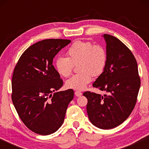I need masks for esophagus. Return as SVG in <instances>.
Returning a JSON list of instances; mask_svg holds the SVG:
<instances>
[{
	"label": "esophagus",
	"instance_id": "esophagus-1",
	"mask_svg": "<svg viewBox=\"0 0 149 149\" xmlns=\"http://www.w3.org/2000/svg\"><path fill=\"white\" fill-rule=\"evenodd\" d=\"M75 95L76 97H80V96L82 95V93H81L80 91H75Z\"/></svg>",
	"mask_w": 149,
	"mask_h": 149
}]
</instances>
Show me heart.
Segmentation results:
<instances>
[{"label":"heart","mask_w":149,"mask_h":149,"mask_svg":"<svg viewBox=\"0 0 149 149\" xmlns=\"http://www.w3.org/2000/svg\"><path fill=\"white\" fill-rule=\"evenodd\" d=\"M68 58L58 57L55 68L59 75L68 77L72 72L74 64H78V74L73 75L65 82L68 88L83 90L89 84L92 74L98 75L104 70L107 62V54L104 47L93 45L90 41H77L68 49Z\"/></svg>","instance_id":"b5f03b06"}]
</instances>
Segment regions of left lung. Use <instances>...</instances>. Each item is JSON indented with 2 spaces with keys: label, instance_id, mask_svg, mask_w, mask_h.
Segmentation results:
<instances>
[{
  "label": "left lung",
  "instance_id": "obj_1",
  "mask_svg": "<svg viewBox=\"0 0 149 149\" xmlns=\"http://www.w3.org/2000/svg\"><path fill=\"white\" fill-rule=\"evenodd\" d=\"M107 43V62L93 86L107 95L86 91L87 112L90 122L102 130L117 127L134 108L141 80L137 63L131 50L112 35H103Z\"/></svg>",
  "mask_w": 149,
  "mask_h": 149
}]
</instances>
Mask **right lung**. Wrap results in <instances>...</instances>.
Here are the masks:
<instances>
[{"instance_id":"add662e5","label":"right lung","mask_w":149,"mask_h":149,"mask_svg":"<svg viewBox=\"0 0 149 149\" xmlns=\"http://www.w3.org/2000/svg\"><path fill=\"white\" fill-rule=\"evenodd\" d=\"M68 39H50L30 46L20 56L12 79V100L20 119L32 132L42 135L53 133L64 122L74 91L56 92L63 81L52 65Z\"/></svg>"}]
</instances>
